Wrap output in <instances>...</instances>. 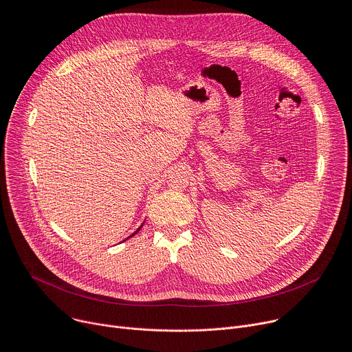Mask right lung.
I'll return each instance as SVG.
<instances>
[{"label": "right lung", "mask_w": 352, "mask_h": 352, "mask_svg": "<svg viewBox=\"0 0 352 352\" xmlns=\"http://www.w3.org/2000/svg\"><path fill=\"white\" fill-rule=\"evenodd\" d=\"M140 228H142V226H140V227H139V228H138V230H136V231H135V232H133V234H131V235H129V236H128V238H132V236H133V235H135V234H138V231H139V230H140ZM128 238H125V239H124V241H126V239H128Z\"/></svg>", "instance_id": "add662e5"}]
</instances>
